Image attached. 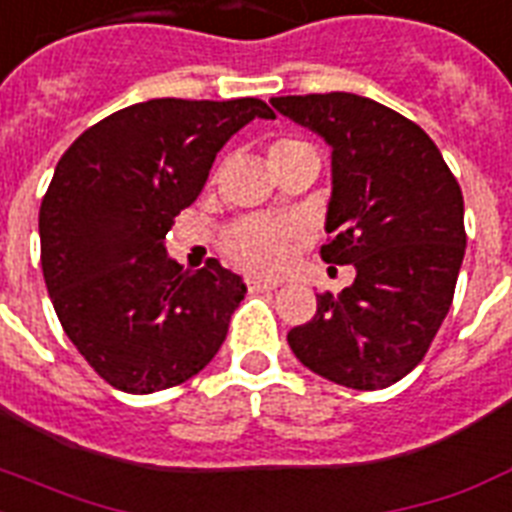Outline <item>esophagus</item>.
<instances>
[{
    "label": "esophagus",
    "instance_id": "obj_1",
    "mask_svg": "<svg viewBox=\"0 0 512 512\" xmlns=\"http://www.w3.org/2000/svg\"><path fill=\"white\" fill-rule=\"evenodd\" d=\"M276 281H263V278H247L249 292H273L276 289Z\"/></svg>",
    "mask_w": 512,
    "mask_h": 512
}]
</instances>
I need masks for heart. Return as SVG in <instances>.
<instances>
[{
  "label": "heart",
  "instance_id": "obj_1",
  "mask_svg": "<svg viewBox=\"0 0 512 512\" xmlns=\"http://www.w3.org/2000/svg\"><path fill=\"white\" fill-rule=\"evenodd\" d=\"M313 149L302 139H278L270 149V162L281 160L286 155ZM289 244H292V231L270 220H242L236 223L226 236H223V252L234 265L257 273V276H270L284 268L289 260Z\"/></svg>",
  "mask_w": 512,
  "mask_h": 512
}]
</instances>
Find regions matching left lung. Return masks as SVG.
Wrapping results in <instances>:
<instances>
[{
    "mask_svg": "<svg viewBox=\"0 0 512 512\" xmlns=\"http://www.w3.org/2000/svg\"><path fill=\"white\" fill-rule=\"evenodd\" d=\"M270 105L331 147L321 257L355 268L352 286L321 294L313 321L289 331V347L334 384H397L450 313L465 255L463 191L429 134L373 99L331 91Z\"/></svg>",
    "mask_w": 512,
    "mask_h": 512,
    "instance_id": "obj_1",
    "label": "left lung"
}]
</instances>
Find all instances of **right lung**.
<instances>
[{"label": "right lung", "mask_w": 512, "mask_h": 512, "mask_svg": "<svg viewBox=\"0 0 512 512\" xmlns=\"http://www.w3.org/2000/svg\"><path fill=\"white\" fill-rule=\"evenodd\" d=\"M255 118L276 115L252 97L149 99L83 131L54 168L39 210L47 292L70 342L120 392L184 384L226 339L242 276L218 260L184 270L165 236Z\"/></svg>", "instance_id": "right-lung-1"}]
</instances>
